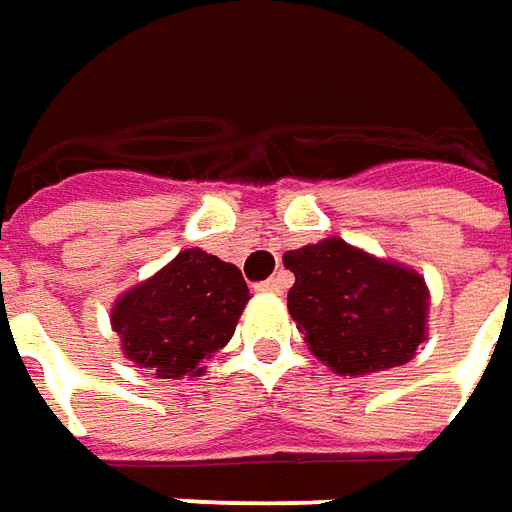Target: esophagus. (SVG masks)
Returning <instances> with one entry per match:
<instances>
[{
  "label": "esophagus",
  "mask_w": 512,
  "mask_h": 512,
  "mask_svg": "<svg viewBox=\"0 0 512 512\" xmlns=\"http://www.w3.org/2000/svg\"><path fill=\"white\" fill-rule=\"evenodd\" d=\"M260 294H283L285 288H288V274H277V277H269V280H263V283L255 285Z\"/></svg>",
  "instance_id": "esophagus-1"
}]
</instances>
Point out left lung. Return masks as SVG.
I'll return each mask as SVG.
<instances>
[{
	"instance_id": "1",
	"label": "left lung",
	"mask_w": 512,
	"mask_h": 512,
	"mask_svg": "<svg viewBox=\"0 0 512 512\" xmlns=\"http://www.w3.org/2000/svg\"><path fill=\"white\" fill-rule=\"evenodd\" d=\"M294 271L288 314L305 344L339 375L381 373L412 361L429 333V285L415 269L342 238L283 255Z\"/></svg>"
}]
</instances>
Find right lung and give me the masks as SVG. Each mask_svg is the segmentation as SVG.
Returning <instances> with one entry per match:
<instances>
[{"instance_id": "right-lung-1", "label": "right lung", "mask_w": 512, "mask_h": 512, "mask_svg": "<svg viewBox=\"0 0 512 512\" xmlns=\"http://www.w3.org/2000/svg\"><path fill=\"white\" fill-rule=\"evenodd\" d=\"M246 302L241 269L193 246L114 300L111 330L123 356L156 378H198L227 347Z\"/></svg>"}]
</instances>
